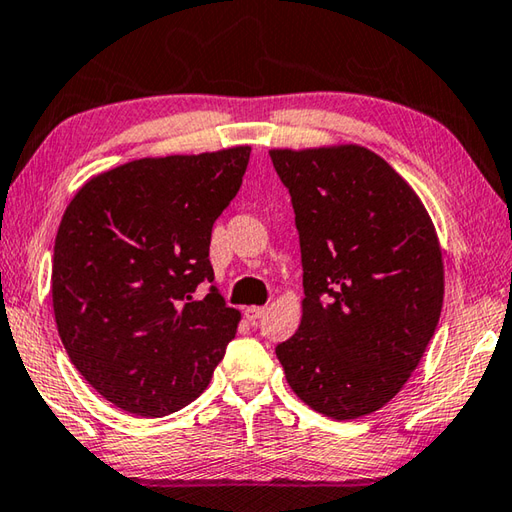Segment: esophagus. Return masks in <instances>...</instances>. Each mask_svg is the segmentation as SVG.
Returning <instances> with one entry per match:
<instances>
[{
    "label": "esophagus",
    "mask_w": 512,
    "mask_h": 512,
    "mask_svg": "<svg viewBox=\"0 0 512 512\" xmlns=\"http://www.w3.org/2000/svg\"><path fill=\"white\" fill-rule=\"evenodd\" d=\"M263 316H265V307H247V310H245V318L252 325H256Z\"/></svg>",
    "instance_id": "esophagus-1"
}]
</instances>
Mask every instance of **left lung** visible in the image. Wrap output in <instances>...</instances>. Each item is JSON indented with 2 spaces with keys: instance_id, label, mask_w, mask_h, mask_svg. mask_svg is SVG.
Here are the masks:
<instances>
[{
  "instance_id": "obj_1",
  "label": "left lung",
  "mask_w": 512,
  "mask_h": 512,
  "mask_svg": "<svg viewBox=\"0 0 512 512\" xmlns=\"http://www.w3.org/2000/svg\"><path fill=\"white\" fill-rule=\"evenodd\" d=\"M292 196L303 318L276 345L296 397L336 421L383 408L437 330L443 260L414 189L359 144L272 149Z\"/></svg>"
}]
</instances>
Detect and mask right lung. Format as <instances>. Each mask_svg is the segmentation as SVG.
I'll return each instance as SVG.
<instances>
[{
	"label": "right lung",
	"mask_w": 512,
	"mask_h": 512,
	"mask_svg": "<svg viewBox=\"0 0 512 512\" xmlns=\"http://www.w3.org/2000/svg\"><path fill=\"white\" fill-rule=\"evenodd\" d=\"M252 147L142 158L91 178L66 207L53 312L71 363L106 401L165 417L200 397L240 312L211 285V227Z\"/></svg>",
	"instance_id": "right-lung-1"
}]
</instances>
